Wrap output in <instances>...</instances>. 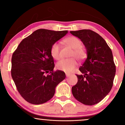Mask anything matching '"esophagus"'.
Instances as JSON below:
<instances>
[{"mask_svg":"<svg viewBox=\"0 0 125 125\" xmlns=\"http://www.w3.org/2000/svg\"><path fill=\"white\" fill-rule=\"evenodd\" d=\"M71 75V73H66V77H69Z\"/></svg>","mask_w":125,"mask_h":125,"instance_id":"1","label":"esophagus"}]
</instances>
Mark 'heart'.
Wrapping results in <instances>:
<instances>
[{
    "label": "heart",
    "instance_id": "obj_1",
    "mask_svg": "<svg viewBox=\"0 0 125 125\" xmlns=\"http://www.w3.org/2000/svg\"><path fill=\"white\" fill-rule=\"evenodd\" d=\"M63 43L70 48L73 49L70 54L71 59H62L58 62L56 64L57 69L65 72H71L76 67L77 63L76 58L79 61L83 60L86 56V53L82 46V42L79 39L74 36H69L63 40ZM52 57L55 60L61 58L60 54V46L58 43H54L51 48Z\"/></svg>",
    "mask_w": 125,
    "mask_h": 125
}]
</instances>
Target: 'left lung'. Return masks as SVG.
I'll use <instances>...</instances> for the list:
<instances>
[{
	"label": "left lung",
	"mask_w": 125,
	"mask_h": 125,
	"mask_svg": "<svg viewBox=\"0 0 125 125\" xmlns=\"http://www.w3.org/2000/svg\"><path fill=\"white\" fill-rule=\"evenodd\" d=\"M81 40L87 58L80 67L76 84L72 87L76 99L86 105L99 103L109 93L116 73L112 52L102 37L89 29L70 31Z\"/></svg>",
	"instance_id": "8db88e82"
}]
</instances>
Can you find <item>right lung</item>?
<instances>
[{"mask_svg": "<svg viewBox=\"0 0 125 125\" xmlns=\"http://www.w3.org/2000/svg\"><path fill=\"white\" fill-rule=\"evenodd\" d=\"M67 33V31L36 30L23 39L13 53L12 79L19 94L30 104L48 102L54 96L57 85L65 79L64 72L53 71L51 48Z\"/></svg>", "mask_w": 125, "mask_h": 125, "instance_id": "right-lung-1", "label": "right lung"}]
</instances>
